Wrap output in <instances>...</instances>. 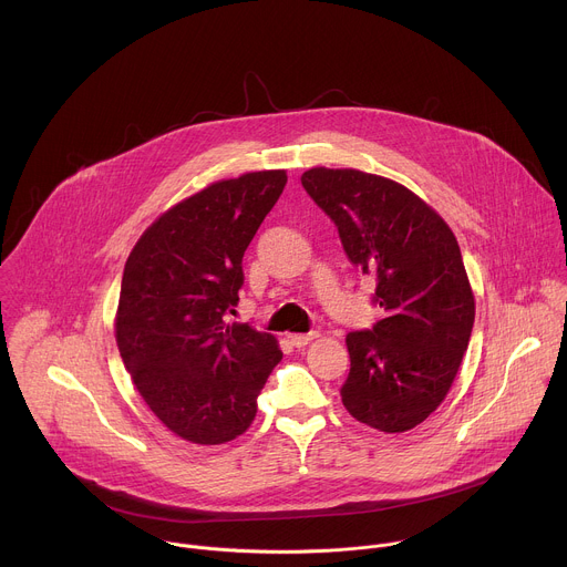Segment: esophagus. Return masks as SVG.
I'll return each instance as SVG.
<instances>
[{
	"mask_svg": "<svg viewBox=\"0 0 567 567\" xmlns=\"http://www.w3.org/2000/svg\"><path fill=\"white\" fill-rule=\"evenodd\" d=\"M318 338V333L316 331H311V333H296V336H291V344L296 347V349H302V347H307L311 340H316Z\"/></svg>",
	"mask_w": 567,
	"mask_h": 567,
	"instance_id": "obj_1",
	"label": "esophagus"
}]
</instances>
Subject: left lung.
Wrapping results in <instances>:
<instances>
[{"instance_id":"8db88e82","label":"left lung","mask_w":567,"mask_h":567,"mask_svg":"<svg viewBox=\"0 0 567 567\" xmlns=\"http://www.w3.org/2000/svg\"><path fill=\"white\" fill-rule=\"evenodd\" d=\"M302 187L336 223L349 260L375 276L382 318L347 336L344 409L404 433L449 395L475 322V296L446 220L409 187L360 169L311 167Z\"/></svg>"}]
</instances>
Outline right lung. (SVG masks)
<instances>
[{"instance_id":"add662e5","label":"right lung","mask_w":567,"mask_h":567,"mask_svg":"<svg viewBox=\"0 0 567 567\" xmlns=\"http://www.w3.org/2000/svg\"><path fill=\"white\" fill-rule=\"evenodd\" d=\"M285 185V169L216 181L161 214L125 260L116 347L143 402L185 442L243 435L282 360L271 333L225 318L238 305L245 249Z\"/></svg>"}]
</instances>
